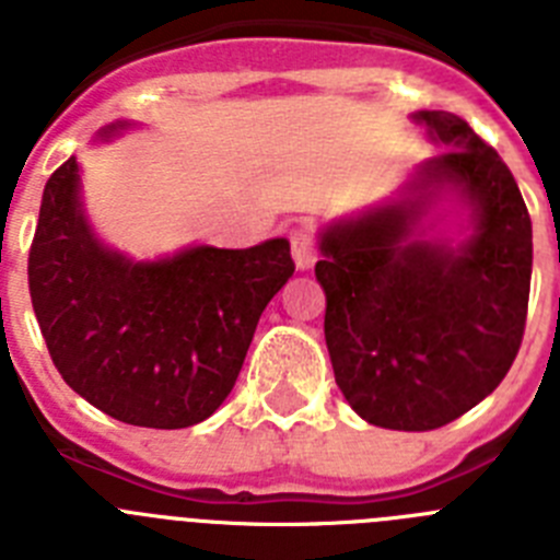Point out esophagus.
<instances>
[{
    "mask_svg": "<svg viewBox=\"0 0 560 560\" xmlns=\"http://www.w3.org/2000/svg\"><path fill=\"white\" fill-rule=\"evenodd\" d=\"M291 255H294L296 269H311L316 264V237L308 224H300L291 230Z\"/></svg>",
    "mask_w": 560,
    "mask_h": 560,
    "instance_id": "1",
    "label": "esophagus"
}]
</instances>
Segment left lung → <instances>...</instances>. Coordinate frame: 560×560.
<instances>
[{"mask_svg": "<svg viewBox=\"0 0 560 560\" xmlns=\"http://www.w3.org/2000/svg\"><path fill=\"white\" fill-rule=\"evenodd\" d=\"M412 120L448 145L404 196L319 235L325 341L341 395L381 429L429 432L488 398L518 353L533 271V224L513 173L446 112ZM443 191L472 210L463 245L415 238Z\"/></svg>", "mask_w": 560, "mask_h": 560, "instance_id": "left-lung-1", "label": "left lung"}]
</instances>
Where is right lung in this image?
Returning a JSON list of instances; mask_svg holds the SVG:
<instances>
[{"label":"right lung","instance_id":"obj_1","mask_svg":"<svg viewBox=\"0 0 560 560\" xmlns=\"http://www.w3.org/2000/svg\"><path fill=\"white\" fill-rule=\"evenodd\" d=\"M128 122L103 128L112 137ZM81 167L47 179L27 260L52 364L92 407L145 429H187L224 404L257 319L289 283L285 237L249 249L190 246L137 264L92 232Z\"/></svg>","mask_w":560,"mask_h":560}]
</instances>
